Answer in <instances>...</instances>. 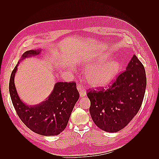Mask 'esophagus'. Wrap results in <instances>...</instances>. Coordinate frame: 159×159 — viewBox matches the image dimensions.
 Wrapping results in <instances>:
<instances>
[{
    "instance_id": "esophagus-1",
    "label": "esophagus",
    "mask_w": 159,
    "mask_h": 159,
    "mask_svg": "<svg viewBox=\"0 0 159 159\" xmlns=\"http://www.w3.org/2000/svg\"><path fill=\"white\" fill-rule=\"evenodd\" d=\"M77 89L79 90L80 97L86 96V95H87L86 89H85V87H84L82 85H80V84H79V85H77Z\"/></svg>"
}]
</instances>
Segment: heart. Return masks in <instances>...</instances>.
Masks as SVG:
<instances>
[{"label": "heart", "mask_w": 159, "mask_h": 159, "mask_svg": "<svg viewBox=\"0 0 159 159\" xmlns=\"http://www.w3.org/2000/svg\"><path fill=\"white\" fill-rule=\"evenodd\" d=\"M110 57L102 55L87 60L85 79L89 85L98 87L107 85L115 79L121 69V64L119 60L113 59L109 62Z\"/></svg>", "instance_id": "heart-1"}]
</instances>
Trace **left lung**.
Here are the masks:
<instances>
[{
  "mask_svg": "<svg viewBox=\"0 0 159 159\" xmlns=\"http://www.w3.org/2000/svg\"><path fill=\"white\" fill-rule=\"evenodd\" d=\"M108 88L89 89V112L101 130L116 133L136 116L142 104L146 87L145 68L135 55L126 70Z\"/></svg>",
  "mask_w": 159,
  "mask_h": 159,
  "instance_id": "1",
  "label": "left lung"
}]
</instances>
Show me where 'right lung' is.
Listing matches in <instances>:
<instances>
[{
	"label": "right lung",
	"instance_id": "obj_1",
	"mask_svg": "<svg viewBox=\"0 0 159 159\" xmlns=\"http://www.w3.org/2000/svg\"><path fill=\"white\" fill-rule=\"evenodd\" d=\"M41 52V49H37L23 53L11 72L9 85V93L17 114L30 130L41 135H58L67 126L74 107L79 98L76 83H56L47 99L34 106H29L22 102L14 83L20 61L38 55Z\"/></svg>",
	"mask_w": 159,
	"mask_h": 159
}]
</instances>
